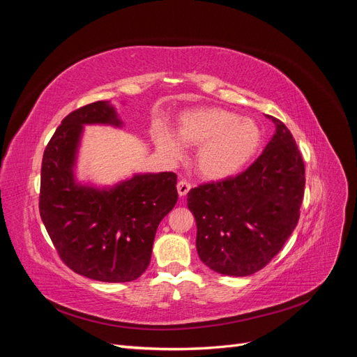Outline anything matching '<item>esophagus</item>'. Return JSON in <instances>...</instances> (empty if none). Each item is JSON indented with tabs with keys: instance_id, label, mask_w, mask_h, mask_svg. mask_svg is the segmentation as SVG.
<instances>
[{
	"instance_id": "1",
	"label": "esophagus",
	"mask_w": 357,
	"mask_h": 357,
	"mask_svg": "<svg viewBox=\"0 0 357 357\" xmlns=\"http://www.w3.org/2000/svg\"><path fill=\"white\" fill-rule=\"evenodd\" d=\"M189 190H190V183H188L186 180H180L177 183V192L180 197H186Z\"/></svg>"
}]
</instances>
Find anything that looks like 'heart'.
<instances>
[{"label": "heart", "instance_id": "heart-1", "mask_svg": "<svg viewBox=\"0 0 357 357\" xmlns=\"http://www.w3.org/2000/svg\"><path fill=\"white\" fill-rule=\"evenodd\" d=\"M153 139L172 160L181 159L183 143L199 147L195 158L199 176L222 181L238 176L255 159L264 143V131L255 119L219 107H201L180 114L177 134L165 125L155 126Z\"/></svg>", "mask_w": 357, "mask_h": 357}]
</instances>
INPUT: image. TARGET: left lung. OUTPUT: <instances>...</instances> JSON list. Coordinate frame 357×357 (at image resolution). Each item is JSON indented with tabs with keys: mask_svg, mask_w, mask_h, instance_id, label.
Listing matches in <instances>:
<instances>
[{
	"mask_svg": "<svg viewBox=\"0 0 357 357\" xmlns=\"http://www.w3.org/2000/svg\"><path fill=\"white\" fill-rule=\"evenodd\" d=\"M262 155L240 176L190 189L188 208L197 220V250L213 271L245 277L282 250L299 220L305 168L283 122Z\"/></svg>",
	"mask_w": 357,
	"mask_h": 357,
	"instance_id": "left-lung-1",
	"label": "left lung"
}]
</instances>
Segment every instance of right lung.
I'll return each mask as SVG.
<instances>
[{
	"mask_svg": "<svg viewBox=\"0 0 357 357\" xmlns=\"http://www.w3.org/2000/svg\"><path fill=\"white\" fill-rule=\"evenodd\" d=\"M122 128L116 107L96 101L70 113L49 142L41 164L40 215L63 262L105 283L142 275L156 229L177 202L174 172H134L112 186L77 177L84 126Z\"/></svg>",
	"mask_w": 357,
	"mask_h": 357,
	"instance_id": "obj_1",
	"label": "right lung"
}]
</instances>
